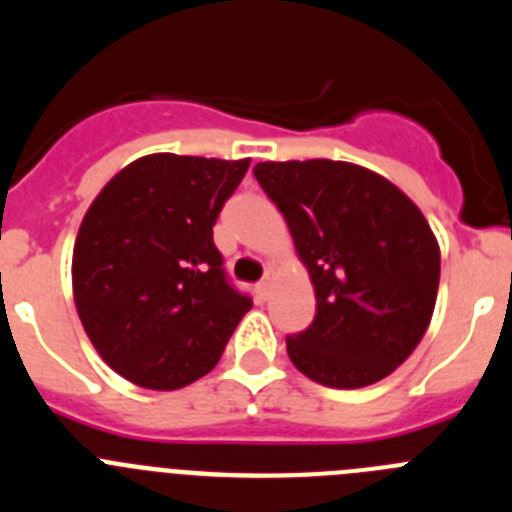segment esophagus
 <instances>
[{
  "label": "esophagus",
  "instance_id": "obj_1",
  "mask_svg": "<svg viewBox=\"0 0 512 512\" xmlns=\"http://www.w3.org/2000/svg\"><path fill=\"white\" fill-rule=\"evenodd\" d=\"M269 279H264V282H259L256 287H253V292H256V300L259 302H266V297H269Z\"/></svg>",
  "mask_w": 512,
  "mask_h": 512
}]
</instances>
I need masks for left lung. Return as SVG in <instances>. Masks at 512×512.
Listing matches in <instances>:
<instances>
[{
  "instance_id": "left-lung-1",
  "label": "left lung",
  "mask_w": 512,
  "mask_h": 512,
  "mask_svg": "<svg viewBox=\"0 0 512 512\" xmlns=\"http://www.w3.org/2000/svg\"><path fill=\"white\" fill-rule=\"evenodd\" d=\"M253 176L315 287V318L287 336L292 364L336 390L395 372L431 323L441 277L423 212L384 176L346 161H266Z\"/></svg>"
}]
</instances>
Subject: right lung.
Masks as SVG:
<instances>
[{
	"mask_svg": "<svg viewBox=\"0 0 512 512\" xmlns=\"http://www.w3.org/2000/svg\"><path fill=\"white\" fill-rule=\"evenodd\" d=\"M248 164L143 156L81 220L71 269L81 325L99 356L138 387L179 390L205 377L251 310L212 241Z\"/></svg>",
	"mask_w": 512,
	"mask_h": 512,
	"instance_id": "add662e5",
	"label": "right lung"
}]
</instances>
